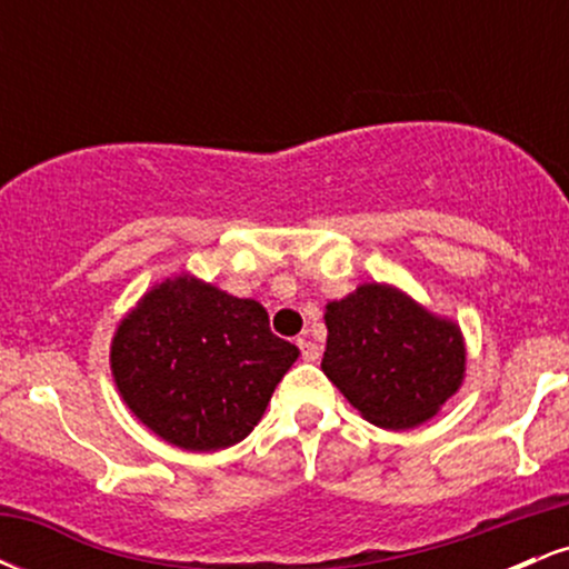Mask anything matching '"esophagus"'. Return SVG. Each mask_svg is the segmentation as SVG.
Instances as JSON below:
<instances>
[{
  "label": "esophagus",
  "mask_w": 569,
  "mask_h": 569,
  "mask_svg": "<svg viewBox=\"0 0 569 569\" xmlns=\"http://www.w3.org/2000/svg\"><path fill=\"white\" fill-rule=\"evenodd\" d=\"M297 345H299V352H302L305 361H318V358H321V348H318L316 342H310V339L299 337Z\"/></svg>",
  "instance_id": "obj_1"
}]
</instances>
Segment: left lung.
<instances>
[{
	"instance_id": "obj_1",
	"label": "left lung",
	"mask_w": 569,
	"mask_h": 569,
	"mask_svg": "<svg viewBox=\"0 0 569 569\" xmlns=\"http://www.w3.org/2000/svg\"><path fill=\"white\" fill-rule=\"evenodd\" d=\"M326 329L323 375L375 426H420L460 388V329L390 286L367 283L331 302Z\"/></svg>"
}]
</instances>
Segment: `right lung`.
Segmentation results:
<instances>
[{
	"instance_id": "1",
	"label": "right lung",
	"mask_w": 569,
	"mask_h": 569,
	"mask_svg": "<svg viewBox=\"0 0 569 569\" xmlns=\"http://www.w3.org/2000/svg\"><path fill=\"white\" fill-rule=\"evenodd\" d=\"M299 350L253 299L179 276L136 305L112 342L114 382L160 439L194 452L243 441Z\"/></svg>"
}]
</instances>
